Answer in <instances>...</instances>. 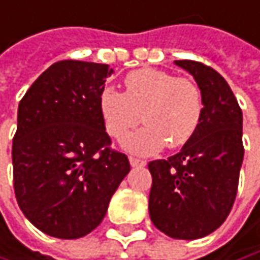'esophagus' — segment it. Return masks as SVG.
Segmentation results:
<instances>
[{
	"mask_svg": "<svg viewBox=\"0 0 260 260\" xmlns=\"http://www.w3.org/2000/svg\"><path fill=\"white\" fill-rule=\"evenodd\" d=\"M129 162L132 167H144V165L147 164L144 159H138V157H135V156H129Z\"/></svg>",
	"mask_w": 260,
	"mask_h": 260,
	"instance_id": "esophagus-1",
	"label": "esophagus"
}]
</instances>
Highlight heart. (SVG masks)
<instances>
[{
	"label": "heart",
	"instance_id": "1",
	"mask_svg": "<svg viewBox=\"0 0 260 260\" xmlns=\"http://www.w3.org/2000/svg\"><path fill=\"white\" fill-rule=\"evenodd\" d=\"M202 107L193 80L153 68L129 73L123 93L106 87L100 95V113L113 138H126L143 117L146 126L125 141L128 150L141 154L153 153L165 143L171 149L186 144L200 128Z\"/></svg>",
	"mask_w": 260,
	"mask_h": 260
}]
</instances>
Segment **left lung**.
Returning a JSON list of instances; mask_svg holds the SVG:
<instances>
[{
  "label": "left lung",
  "mask_w": 260,
  "mask_h": 260,
  "mask_svg": "<svg viewBox=\"0 0 260 260\" xmlns=\"http://www.w3.org/2000/svg\"><path fill=\"white\" fill-rule=\"evenodd\" d=\"M202 93V119L195 135L168 159L149 162L153 224L177 240L214 232L229 216L244 157L243 111L223 77L197 60H176Z\"/></svg>",
  "instance_id": "1"
}]
</instances>
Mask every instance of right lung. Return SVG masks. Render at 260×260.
Returning <instances> with one entry per match:
<instances>
[{"label": "right lung", "mask_w": 260, "mask_h": 260, "mask_svg": "<svg viewBox=\"0 0 260 260\" xmlns=\"http://www.w3.org/2000/svg\"><path fill=\"white\" fill-rule=\"evenodd\" d=\"M107 63L59 60L20 100L13 137V183L25 217L41 232L82 238L103 222L129 173L128 156L111 149L100 95Z\"/></svg>", "instance_id": "right-lung-1"}]
</instances>
